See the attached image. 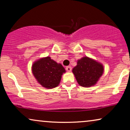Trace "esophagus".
Listing matches in <instances>:
<instances>
[{
  "label": "esophagus",
  "mask_w": 130,
  "mask_h": 130,
  "mask_svg": "<svg viewBox=\"0 0 130 130\" xmlns=\"http://www.w3.org/2000/svg\"><path fill=\"white\" fill-rule=\"evenodd\" d=\"M72 67L71 66H67L66 67V70L67 72H71L72 71Z\"/></svg>",
  "instance_id": "obj_1"
}]
</instances>
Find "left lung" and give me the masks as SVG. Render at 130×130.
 I'll list each match as a JSON object with an SVG mask.
<instances>
[{
  "label": "left lung",
  "mask_w": 130,
  "mask_h": 130,
  "mask_svg": "<svg viewBox=\"0 0 130 130\" xmlns=\"http://www.w3.org/2000/svg\"><path fill=\"white\" fill-rule=\"evenodd\" d=\"M102 64L88 57L79 60L73 69L75 78L80 86L89 88L94 86L104 73Z\"/></svg>",
  "instance_id": "left-lung-1"
}]
</instances>
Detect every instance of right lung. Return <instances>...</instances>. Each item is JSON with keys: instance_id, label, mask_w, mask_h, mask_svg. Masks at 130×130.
<instances>
[{"instance_id": "1", "label": "right lung", "mask_w": 130, "mask_h": 130, "mask_svg": "<svg viewBox=\"0 0 130 130\" xmlns=\"http://www.w3.org/2000/svg\"><path fill=\"white\" fill-rule=\"evenodd\" d=\"M32 72L41 86L47 89H53L59 85L61 76L66 70L61 64L51 59L50 57H46L33 63Z\"/></svg>"}]
</instances>
